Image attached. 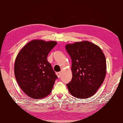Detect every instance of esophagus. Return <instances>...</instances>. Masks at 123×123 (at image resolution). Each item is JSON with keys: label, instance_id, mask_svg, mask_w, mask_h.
I'll list each match as a JSON object with an SVG mask.
<instances>
[{"label": "esophagus", "instance_id": "obj_1", "mask_svg": "<svg viewBox=\"0 0 123 123\" xmlns=\"http://www.w3.org/2000/svg\"><path fill=\"white\" fill-rule=\"evenodd\" d=\"M56 74L57 76L58 77V78H60V77H61V72H58V73H56Z\"/></svg>", "mask_w": 123, "mask_h": 123}]
</instances>
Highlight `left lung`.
I'll return each instance as SVG.
<instances>
[{"label": "left lung", "instance_id": "1", "mask_svg": "<svg viewBox=\"0 0 123 123\" xmlns=\"http://www.w3.org/2000/svg\"><path fill=\"white\" fill-rule=\"evenodd\" d=\"M66 49L71 58L73 78L67 84L75 98L93 96L102 85L106 74V60L101 49L88 41L67 44Z\"/></svg>", "mask_w": 123, "mask_h": 123}]
</instances>
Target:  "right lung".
Listing matches in <instances>:
<instances>
[{
    "mask_svg": "<svg viewBox=\"0 0 123 123\" xmlns=\"http://www.w3.org/2000/svg\"><path fill=\"white\" fill-rule=\"evenodd\" d=\"M57 43L33 40L26 44L17 55L14 74L19 86L26 95L35 99L49 94L57 78L47 60Z\"/></svg>",
    "mask_w": 123,
    "mask_h": 123,
    "instance_id": "right-lung-1",
    "label": "right lung"
}]
</instances>
